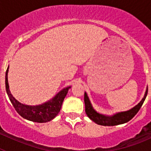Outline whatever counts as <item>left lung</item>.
I'll use <instances>...</instances> for the list:
<instances>
[{
	"instance_id": "8db88e82",
	"label": "left lung",
	"mask_w": 151,
	"mask_h": 151,
	"mask_svg": "<svg viewBox=\"0 0 151 151\" xmlns=\"http://www.w3.org/2000/svg\"><path fill=\"white\" fill-rule=\"evenodd\" d=\"M147 94V87L144 97L136 106H134V107L127 110V111L119 112V113H115V114H113L112 116H108L101 114V113H98V112L94 110V107L92 106L91 103L89 100L87 93L85 92L84 101H85V113H86L88 116L89 117V119H91L92 121H94L95 123L98 124V125H104V126H113V125H117L125 123V122L131 120L137 114V113L139 111L140 108L141 107L144 101H145Z\"/></svg>"
}]
</instances>
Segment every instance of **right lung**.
I'll return each instance as SVG.
<instances>
[{
  "mask_svg": "<svg viewBox=\"0 0 151 151\" xmlns=\"http://www.w3.org/2000/svg\"><path fill=\"white\" fill-rule=\"evenodd\" d=\"M8 71H9V66L6 69V76H5L6 93H7L10 102L12 103L15 110L21 116L29 121L40 122V123L49 122L57 116V114L60 111L63 101L71 86L64 88L60 91L58 92L52 99L42 104L35 105V106L23 104L17 101L10 93L9 84H8Z\"/></svg>",
  "mask_w": 151,
  "mask_h": 151,
  "instance_id": "add662e5",
  "label": "right lung"
}]
</instances>
